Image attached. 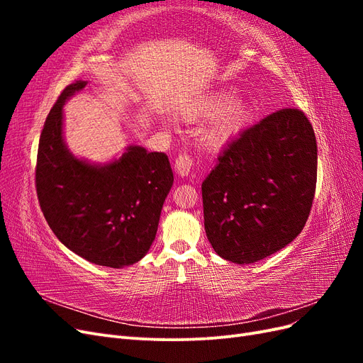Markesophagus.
I'll use <instances>...</instances> for the list:
<instances>
[{
	"instance_id": "obj_1",
	"label": "esophagus",
	"mask_w": 363,
	"mask_h": 363,
	"mask_svg": "<svg viewBox=\"0 0 363 363\" xmlns=\"http://www.w3.org/2000/svg\"><path fill=\"white\" fill-rule=\"evenodd\" d=\"M192 167L194 159L189 155H186V152H182V155H179L177 159H175V171H177L180 177H188L192 171Z\"/></svg>"
}]
</instances>
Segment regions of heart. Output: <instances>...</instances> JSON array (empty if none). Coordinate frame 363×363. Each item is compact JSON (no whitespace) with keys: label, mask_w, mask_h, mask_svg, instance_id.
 I'll return each instance as SVG.
<instances>
[{"label":"heart","mask_w":363,"mask_h":363,"mask_svg":"<svg viewBox=\"0 0 363 363\" xmlns=\"http://www.w3.org/2000/svg\"><path fill=\"white\" fill-rule=\"evenodd\" d=\"M235 91L224 89L213 92L206 98H201L192 107L183 112L184 119L199 121L213 118L206 128L203 140L208 148H219L232 139L238 131H240L251 115V107L248 101L242 98H236Z\"/></svg>","instance_id":"b5f03b06"}]
</instances>
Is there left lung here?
Listing matches in <instances>:
<instances>
[{
  "label": "left lung",
  "instance_id": "1",
  "mask_svg": "<svg viewBox=\"0 0 363 363\" xmlns=\"http://www.w3.org/2000/svg\"><path fill=\"white\" fill-rule=\"evenodd\" d=\"M312 124L281 108L244 130L201 184L204 228L218 256L255 263L301 233L316 188Z\"/></svg>",
  "mask_w": 363,
  "mask_h": 363
}]
</instances>
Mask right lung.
I'll return each instance as SVG.
<instances>
[{
  "label": "right lung",
  "instance_id": "obj_1",
  "mask_svg": "<svg viewBox=\"0 0 363 363\" xmlns=\"http://www.w3.org/2000/svg\"><path fill=\"white\" fill-rule=\"evenodd\" d=\"M87 82L67 86L39 139L36 191L60 242L95 265L124 268L147 255L174 175L164 152L130 145L119 159H77L63 139V104Z\"/></svg>",
  "mask_w": 363,
  "mask_h": 363
}]
</instances>
